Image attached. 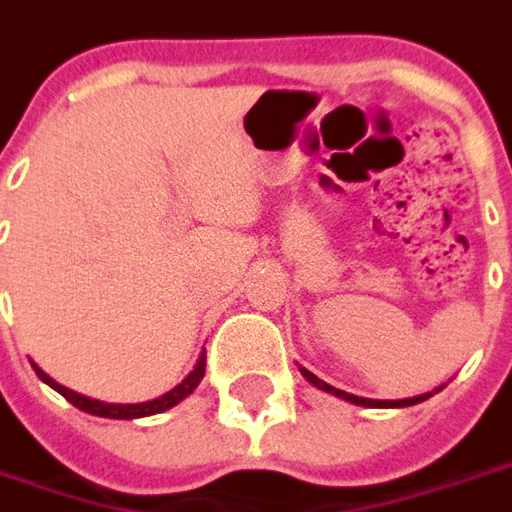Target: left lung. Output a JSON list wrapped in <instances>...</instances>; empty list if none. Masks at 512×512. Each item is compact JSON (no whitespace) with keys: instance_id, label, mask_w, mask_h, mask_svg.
<instances>
[{"instance_id":"8db88e82","label":"left lung","mask_w":512,"mask_h":512,"mask_svg":"<svg viewBox=\"0 0 512 512\" xmlns=\"http://www.w3.org/2000/svg\"><path fill=\"white\" fill-rule=\"evenodd\" d=\"M302 371V377H305L307 382H313L316 388H321V391L327 393H335V396H341V399H346V402H352V405H363V407H410V405H418V402H424L430 393H424V396H413V399H391V402H385V399H363V396H355V393H346V391H338V388H332V385H327L324 380H318L313 371H307V368H299Z\"/></svg>"}]
</instances>
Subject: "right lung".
Returning a JSON list of instances; mask_svg holds the SVG:
<instances>
[{
	"instance_id": "right-lung-1",
	"label": "right lung",
	"mask_w": 512,
	"mask_h": 512,
	"mask_svg": "<svg viewBox=\"0 0 512 512\" xmlns=\"http://www.w3.org/2000/svg\"><path fill=\"white\" fill-rule=\"evenodd\" d=\"M32 368H35V374L41 377V380L46 382V385H52L60 396H66L71 405L80 407V410H85V413H91V416H102V418H144V416H152V413H160V410H169V407H174L180 399H185L188 393L194 391L196 385L202 382V377H205V355L199 357V363H196V368L185 377V380L174 388V391L163 393L160 399H152V402H141V405H107V402H96V399H88V396H82V393L77 391H69L66 385H60V382H55L49 374H44L41 368L32 363Z\"/></svg>"
}]
</instances>
